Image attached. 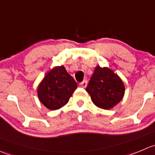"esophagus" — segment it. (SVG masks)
Listing matches in <instances>:
<instances>
[{
  "mask_svg": "<svg viewBox=\"0 0 155 155\" xmlns=\"http://www.w3.org/2000/svg\"><path fill=\"white\" fill-rule=\"evenodd\" d=\"M87 81L86 80H84L83 82H81V83L80 84V87H81L85 88L87 87Z\"/></svg>",
  "mask_w": 155,
  "mask_h": 155,
  "instance_id": "esophagus-1",
  "label": "esophagus"
}]
</instances>
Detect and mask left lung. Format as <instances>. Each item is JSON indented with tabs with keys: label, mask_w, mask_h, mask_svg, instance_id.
I'll return each instance as SVG.
<instances>
[{
	"label": "left lung",
	"mask_w": 155,
	"mask_h": 155,
	"mask_svg": "<svg viewBox=\"0 0 155 155\" xmlns=\"http://www.w3.org/2000/svg\"><path fill=\"white\" fill-rule=\"evenodd\" d=\"M86 91L94 105L104 110H110L123 100L125 85L113 70L97 65Z\"/></svg>",
	"instance_id": "8db88e82"
}]
</instances>
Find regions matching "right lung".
Segmentation results:
<instances>
[{"label":"right lung","instance_id":"obj_1","mask_svg":"<svg viewBox=\"0 0 155 155\" xmlns=\"http://www.w3.org/2000/svg\"><path fill=\"white\" fill-rule=\"evenodd\" d=\"M77 87L64 66H57L45 74L39 84L38 98L48 110H56L68 104Z\"/></svg>","mask_w":155,"mask_h":155}]
</instances>
